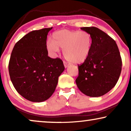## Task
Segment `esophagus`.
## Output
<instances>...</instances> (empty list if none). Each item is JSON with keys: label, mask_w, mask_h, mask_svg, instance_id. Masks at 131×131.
Listing matches in <instances>:
<instances>
[{"label": "esophagus", "mask_w": 131, "mask_h": 131, "mask_svg": "<svg viewBox=\"0 0 131 131\" xmlns=\"http://www.w3.org/2000/svg\"><path fill=\"white\" fill-rule=\"evenodd\" d=\"M64 67H65V68H67V67H68V66H69V64H67L66 62H64Z\"/></svg>", "instance_id": "1"}]
</instances>
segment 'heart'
<instances>
[{"label":"heart","instance_id":"obj_1","mask_svg":"<svg viewBox=\"0 0 131 131\" xmlns=\"http://www.w3.org/2000/svg\"><path fill=\"white\" fill-rule=\"evenodd\" d=\"M92 38L86 31L69 30H58L52 35V41L46 43L48 51L52 54L63 48V55L68 61L79 64L88 58L91 51Z\"/></svg>","mask_w":131,"mask_h":131}]
</instances>
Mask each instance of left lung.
Wrapping results in <instances>:
<instances>
[{
	"mask_svg": "<svg viewBox=\"0 0 131 131\" xmlns=\"http://www.w3.org/2000/svg\"><path fill=\"white\" fill-rule=\"evenodd\" d=\"M80 29L90 34L91 51L88 58L78 65L76 79L78 88L86 95L103 96L114 87L122 70V59L115 41L95 27Z\"/></svg>",
	"mask_w": 131,
	"mask_h": 131,
	"instance_id": "1",
	"label": "left lung"
}]
</instances>
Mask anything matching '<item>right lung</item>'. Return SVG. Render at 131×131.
Segmentation results:
<instances>
[{"label": "right lung", "mask_w": 131, "mask_h": 131, "mask_svg": "<svg viewBox=\"0 0 131 131\" xmlns=\"http://www.w3.org/2000/svg\"><path fill=\"white\" fill-rule=\"evenodd\" d=\"M52 27L32 31L16 43L9 62V73L21 96L40 103L51 97L64 69L60 58L48 57L47 35Z\"/></svg>", "instance_id": "add662e5"}]
</instances>
